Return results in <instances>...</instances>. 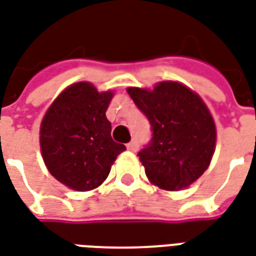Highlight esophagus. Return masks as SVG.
I'll list each match as a JSON object with an SVG mask.
<instances>
[{"label": "esophagus", "instance_id": "1", "mask_svg": "<svg viewBox=\"0 0 256 256\" xmlns=\"http://www.w3.org/2000/svg\"><path fill=\"white\" fill-rule=\"evenodd\" d=\"M138 147H139V144H138V140H135V139H132V140L126 144V148L130 151H136L138 150Z\"/></svg>", "mask_w": 256, "mask_h": 256}]
</instances>
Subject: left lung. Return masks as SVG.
Segmentation results:
<instances>
[{
    "label": "left lung",
    "mask_w": 256,
    "mask_h": 256,
    "mask_svg": "<svg viewBox=\"0 0 256 256\" xmlns=\"http://www.w3.org/2000/svg\"><path fill=\"white\" fill-rule=\"evenodd\" d=\"M126 91L151 124L150 143L138 152L148 180L166 191L191 186L210 165L217 139L202 98L177 82Z\"/></svg>",
    "instance_id": "left-lung-1"
}]
</instances>
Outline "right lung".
Here are the masks:
<instances>
[{
	"instance_id": "add662e5",
	"label": "right lung",
	"mask_w": 256,
	"mask_h": 256,
	"mask_svg": "<svg viewBox=\"0 0 256 256\" xmlns=\"http://www.w3.org/2000/svg\"><path fill=\"white\" fill-rule=\"evenodd\" d=\"M112 91L98 92L80 82L69 86L46 112L39 132L46 166L60 182L76 191L100 187L124 144L112 139L106 110Z\"/></svg>"
}]
</instances>
